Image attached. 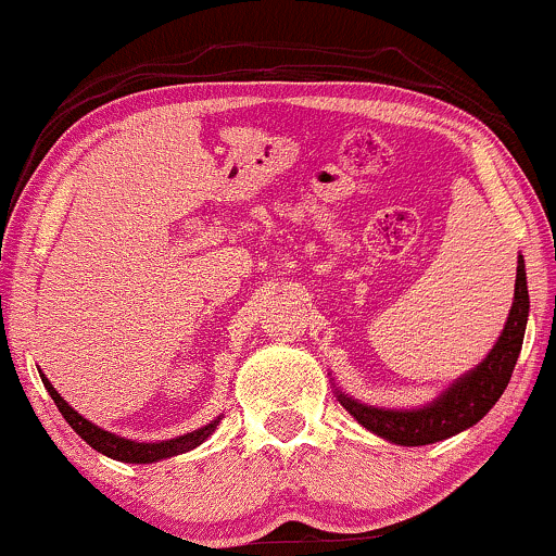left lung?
I'll return each instance as SVG.
<instances>
[{"instance_id": "8db88e82", "label": "left lung", "mask_w": 556, "mask_h": 556, "mask_svg": "<svg viewBox=\"0 0 556 556\" xmlns=\"http://www.w3.org/2000/svg\"><path fill=\"white\" fill-rule=\"evenodd\" d=\"M528 311L530 298L526 261L520 255L517 258L515 301H511L509 316H506V325L496 345L491 348V353L478 367L451 382L432 404L422 408H380L362 404V401L345 395L343 390H338V401L358 425H364L369 432L386 438L390 443H399V446H427V443L446 441L456 432L478 425L491 412L493 404L502 399L506 386H509L511 371H515L517 356H520Z\"/></svg>"}]
</instances>
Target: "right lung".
<instances>
[{
  "label": "right lung",
  "mask_w": 556,
  "mask_h": 556,
  "mask_svg": "<svg viewBox=\"0 0 556 556\" xmlns=\"http://www.w3.org/2000/svg\"><path fill=\"white\" fill-rule=\"evenodd\" d=\"M41 382H45L47 393L52 395L54 406L60 408V414H63V417H65V422H68L73 430H76L78 435H81L84 441L89 443L91 448L100 451V454H105V456H110V459H115V462H126V465H152V462H161V459H168V456L185 454V451L198 448L200 443L208 441V438L213 435V430H216L218 419H222V417L213 419L211 425L200 427V430L187 432V435L170 438V441L139 443V441H129V438L115 435V432L102 430V427H97L94 422H89V419H84L81 414L76 412V408L65 404L63 395H60L58 390L52 388V382L47 380L45 375H41Z\"/></svg>",
  "instance_id": "add662e5"
}]
</instances>
